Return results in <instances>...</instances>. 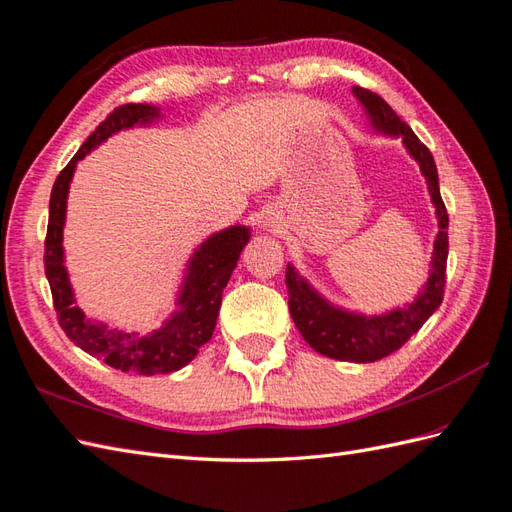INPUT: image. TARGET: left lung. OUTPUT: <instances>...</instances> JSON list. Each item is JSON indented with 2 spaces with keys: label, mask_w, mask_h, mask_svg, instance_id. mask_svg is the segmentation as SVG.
Masks as SVG:
<instances>
[{
  "label": "left lung",
  "mask_w": 512,
  "mask_h": 512,
  "mask_svg": "<svg viewBox=\"0 0 512 512\" xmlns=\"http://www.w3.org/2000/svg\"><path fill=\"white\" fill-rule=\"evenodd\" d=\"M354 95L365 106L371 126L378 132L402 136L406 149L417 162L428 182L432 204L439 217V234L434 241L432 269L428 282L415 297V302L404 308H395L384 315H358L350 310L328 304L313 286H310L293 265H286V291H289V310L297 330L302 332L304 341L319 354L334 360H350V363H373L393 352L413 336L423 323L430 319L436 308L443 302L445 289V267H447V217L445 204L439 191V176L430 149L423 145L417 134L408 128L395 110L384 99L369 89L354 86Z\"/></svg>",
  "instance_id": "1"
}]
</instances>
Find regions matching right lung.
I'll list each match as a JSON object with an SVG mask.
<instances>
[{"mask_svg":"<svg viewBox=\"0 0 512 512\" xmlns=\"http://www.w3.org/2000/svg\"><path fill=\"white\" fill-rule=\"evenodd\" d=\"M160 117L158 108L147 104H123L99 123L95 132L84 141L78 154L60 171L49 197V223L45 236V276L52 289L54 308L60 328L80 350L104 360L112 369L156 376V373L178 371L197 356L199 347L210 341L215 332L221 295L232 276L243 247L249 241V228L232 226L221 230L195 249L189 269L178 295V310L162 328L147 332H121L104 323L86 319L76 306V297L65 269V249H62V228H65L69 182L78 160L104 143L119 130L143 126Z\"/></svg>","mask_w":512,"mask_h":512,"instance_id":"obj_1","label":"right lung"}]
</instances>
